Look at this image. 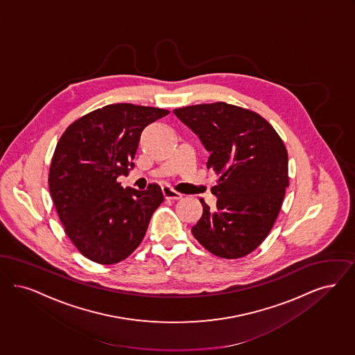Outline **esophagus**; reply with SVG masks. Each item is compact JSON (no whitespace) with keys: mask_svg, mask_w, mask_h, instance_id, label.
<instances>
[{"mask_svg":"<svg viewBox=\"0 0 355 355\" xmlns=\"http://www.w3.org/2000/svg\"><path fill=\"white\" fill-rule=\"evenodd\" d=\"M163 195L167 200H179L183 198L182 193L176 192L173 188H171L170 185H164L163 187Z\"/></svg>","mask_w":355,"mask_h":355,"instance_id":"obj_1","label":"esophagus"}]
</instances>
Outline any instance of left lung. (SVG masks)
<instances>
[{
  "label": "left lung",
  "instance_id": "8db88e82",
  "mask_svg": "<svg viewBox=\"0 0 355 355\" xmlns=\"http://www.w3.org/2000/svg\"><path fill=\"white\" fill-rule=\"evenodd\" d=\"M209 151L207 168L218 175L216 207L202 204L192 234L223 259H240L266 239L289 185L288 151L276 130L254 111L225 102L175 108Z\"/></svg>",
  "mask_w": 355,
  "mask_h": 355
}]
</instances>
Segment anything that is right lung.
Returning <instances> with one entry per match:
<instances>
[{
    "label": "right lung",
    "mask_w": 355,
    "mask_h": 355,
    "mask_svg": "<svg viewBox=\"0 0 355 355\" xmlns=\"http://www.w3.org/2000/svg\"><path fill=\"white\" fill-rule=\"evenodd\" d=\"M168 114L164 108L107 105L62 134L50 164L49 189L66 234L86 259L116 263L141 243L164 200L162 188H123L116 179L134 167L141 131Z\"/></svg>",
    "instance_id": "1"
}]
</instances>
